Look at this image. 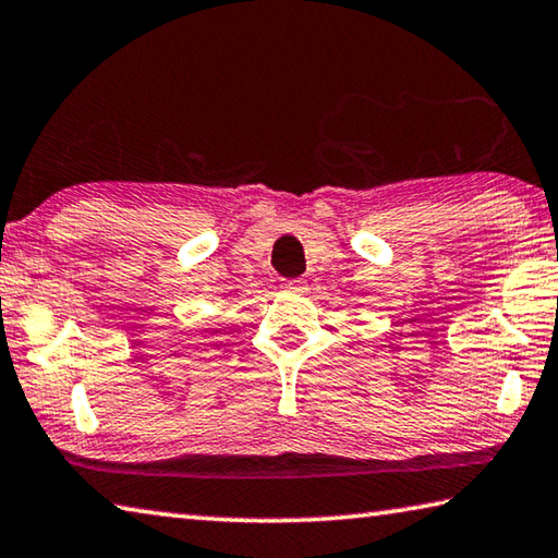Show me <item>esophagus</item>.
Wrapping results in <instances>:
<instances>
[{
  "instance_id": "34e87169",
  "label": "esophagus",
  "mask_w": 558,
  "mask_h": 558,
  "mask_svg": "<svg viewBox=\"0 0 558 558\" xmlns=\"http://www.w3.org/2000/svg\"><path fill=\"white\" fill-rule=\"evenodd\" d=\"M282 288H286V290H302V288H305V280H302V278H292V280L282 282Z\"/></svg>"
}]
</instances>
